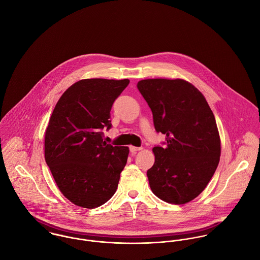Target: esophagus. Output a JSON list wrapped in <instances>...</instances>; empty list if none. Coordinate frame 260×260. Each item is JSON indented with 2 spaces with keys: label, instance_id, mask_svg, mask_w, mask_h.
<instances>
[{
  "label": "esophagus",
  "instance_id": "34e87169",
  "mask_svg": "<svg viewBox=\"0 0 260 260\" xmlns=\"http://www.w3.org/2000/svg\"><path fill=\"white\" fill-rule=\"evenodd\" d=\"M141 147H135V146H130V152L132 153V154H135L137 151H139V150H141Z\"/></svg>",
  "mask_w": 260,
  "mask_h": 260
}]
</instances>
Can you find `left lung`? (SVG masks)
Instances as JSON below:
<instances>
[{
	"label": "left lung",
	"mask_w": 260,
	"mask_h": 260,
	"mask_svg": "<svg viewBox=\"0 0 260 260\" xmlns=\"http://www.w3.org/2000/svg\"><path fill=\"white\" fill-rule=\"evenodd\" d=\"M137 88L153 114L166 146H155L147 171L152 192L161 200L184 204L209 183L220 159L216 121L202 93L182 79H146Z\"/></svg>",
	"instance_id": "left-lung-1"
}]
</instances>
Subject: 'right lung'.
I'll use <instances>...</instances> for the list:
<instances>
[{
  "instance_id": "right-lung-1",
  "label": "right lung",
  "mask_w": 260,
  "mask_h": 260,
  "mask_svg": "<svg viewBox=\"0 0 260 260\" xmlns=\"http://www.w3.org/2000/svg\"><path fill=\"white\" fill-rule=\"evenodd\" d=\"M128 79H84L57 102L45 132V160L62 194L75 205L96 208L117 190L129 148L103 141L114 101Z\"/></svg>"
}]
</instances>
